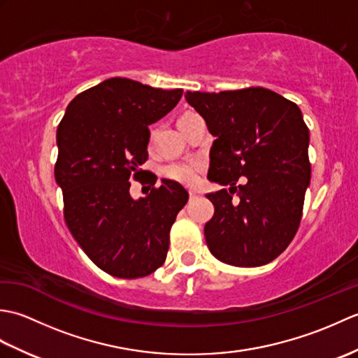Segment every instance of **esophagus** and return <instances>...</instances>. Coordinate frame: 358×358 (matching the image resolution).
<instances>
[{
    "label": "esophagus",
    "instance_id": "34e87169",
    "mask_svg": "<svg viewBox=\"0 0 358 358\" xmlns=\"http://www.w3.org/2000/svg\"><path fill=\"white\" fill-rule=\"evenodd\" d=\"M189 196H191V200H194L196 196H200V192L195 191V189H191V191H189Z\"/></svg>",
    "mask_w": 358,
    "mask_h": 358
}]
</instances>
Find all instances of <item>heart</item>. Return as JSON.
<instances>
[{"label": "heart", "instance_id": "obj_1", "mask_svg": "<svg viewBox=\"0 0 358 358\" xmlns=\"http://www.w3.org/2000/svg\"><path fill=\"white\" fill-rule=\"evenodd\" d=\"M187 115H191V113H186L183 117H187ZM203 171H204V163L201 159H185V162H173V163L166 164L162 169V175L167 180L175 181V183H180L185 186H194L200 181Z\"/></svg>", "mask_w": 358, "mask_h": 358}]
</instances>
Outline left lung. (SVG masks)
<instances>
[{"label": "left lung", "instance_id": "8db88e82", "mask_svg": "<svg viewBox=\"0 0 358 358\" xmlns=\"http://www.w3.org/2000/svg\"><path fill=\"white\" fill-rule=\"evenodd\" d=\"M185 96L215 136L209 181L231 186L206 195L215 209L204 226L209 250L238 268L271 263L299 231L310 180L301 110L264 87ZM240 176L245 184L238 183Z\"/></svg>", "mask_w": 358, "mask_h": 358}]
</instances>
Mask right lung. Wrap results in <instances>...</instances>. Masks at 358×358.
I'll return each instance as SVG.
<instances>
[{
  "instance_id": "right-lung-1",
  "label": "right lung",
  "mask_w": 358,
  "mask_h": 358,
  "mask_svg": "<svg viewBox=\"0 0 358 358\" xmlns=\"http://www.w3.org/2000/svg\"><path fill=\"white\" fill-rule=\"evenodd\" d=\"M183 89H155L129 78H109L78 94L57 129L55 180L63 191L64 222L101 271L140 278L158 269L169 232L189 194L180 183L141 178L148 159V126L178 104ZM152 186L131 200L130 180Z\"/></svg>"
}]
</instances>
